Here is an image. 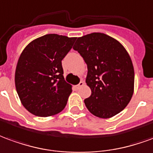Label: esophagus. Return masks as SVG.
<instances>
[{
    "mask_svg": "<svg viewBox=\"0 0 153 153\" xmlns=\"http://www.w3.org/2000/svg\"><path fill=\"white\" fill-rule=\"evenodd\" d=\"M85 85V83H84V82H80V83H79L78 85H76V89H80L81 87H82L83 85Z\"/></svg>",
    "mask_w": 153,
    "mask_h": 153,
    "instance_id": "esophagus-1",
    "label": "esophagus"
}]
</instances>
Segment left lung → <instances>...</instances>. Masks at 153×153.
<instances>
[{
    "label": "left lung",
    "mask_w": 153,
    "mask_h": 153,
    "mask_svg": "<svg viewBox=\"0 0 153 153\" xmlns=\"http://www.w3.org/2000/svg\"><path fill=\"white\" fill-rule=\"evenodd\" d=\"M73 49L87 65L85 82L91 95L84 102L89 111L102 119L121 112L134 94V66L126 49L119 41L102 33L80 37Z\"/></svg>",
    "instance_id": "obj_1"
}]
</instances>
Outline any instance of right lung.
<instances>
[{
  "label": "right lung",
  "mask_w": 153,
  "mask_h": 153,
  "mask_svg": "<svg viewBox=\"0 0 153 153\" xmlns=\"http://www.w3.org/2000/svg\"><path fill=\"white\" fill-rule=\"evenodd\" d=\"M76 38L55 33L33 40L20 54L15 75L16 91L25 109L48 117L64 109L71 85L63 76L62 60Z\"/></svg>",
  "instance_id": "1"
}]
</instances>
